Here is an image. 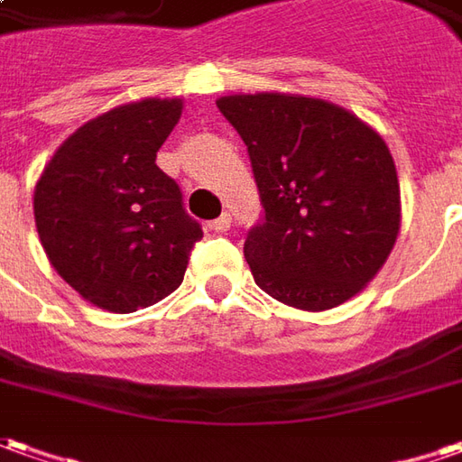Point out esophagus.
<instances>
[{
	"instance_id": "esophagus-1",
	"label": "esophagus",
	"mask_w": 462,
	"mask_h": 462,
	"mask_svg": "<svg viewBox=\"0 0 462 462\" xmlns=\"http://www.w3.org/2000/svg\"><path fill=\"white\" fill-rule=\"evenodd\" d=\"M211 228L216 234H226V231L231 228V213H224V216H218L216 221H211Z\"/></svg>"
}]
</instances>
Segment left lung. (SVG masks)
<instances>
[{
	"instance_id": "1",
	"label": "left lung",
	"mask_w": 462,
	"mask_h": 462,
	"mask_svg": "<svg viewBox=\"0 0 462 462\" xmlns=\"http://www.w3.org/2000/svg\"><path fill=\"white\" fill-rule=\"evenodd\" d=\"M216 105L246 143L263 206L244 241L254 282L307 311L359 294L400 234V183L384 140L319 97L256 92Z\"/></svg>"
}]
</instances>
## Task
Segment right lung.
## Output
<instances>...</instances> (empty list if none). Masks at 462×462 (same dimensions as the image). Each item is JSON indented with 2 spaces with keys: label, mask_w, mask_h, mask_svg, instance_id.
Segmentation results:
<instances>
[{
  "label": "right lung",
  "mask_w": 462,
  "mask_h": 462,
  "mask_svg": "<svg viewBox=\"0 0 462 462\" xmlns=\"http://www.w3.org/2000/svg\"><path fill=\"white\" fill-rule=\"evenodd\" d=\"M180 110L178 97H145L92 117L34 186L47 259L100 310L130 314L176 291L203 236L176 180L155 165Z\"/></svg>",
  "instance_id": "1"
}]
</instances>
